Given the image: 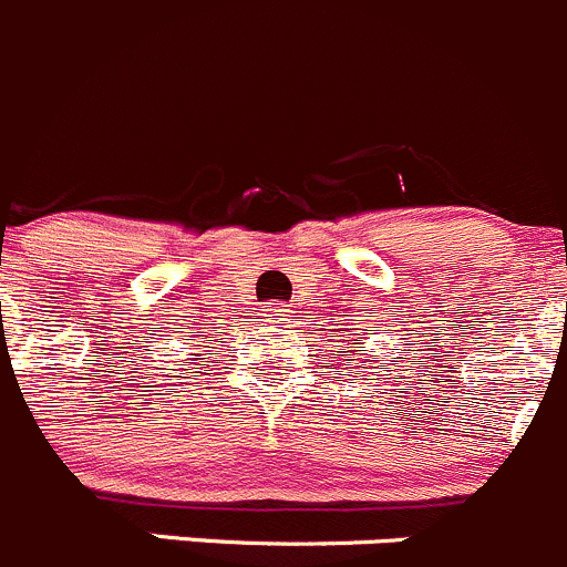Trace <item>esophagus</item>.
I'll return each instance as SVG.
<instances>
[{"label": "esophagus", "instance_id": "34e87169", "mask_svg": "<svg viewBox=\"0 0 567 567\" xmlns=\"http://www.w3.org/2000/svg\"><path fill=\"white\" fill-rule=\"evenodd\" d=\"M267 320H272V322L289 320L287 303H269V306H267Z\"/></svg>", "mask_w": 567, "mask_h": 567}]
</instances>
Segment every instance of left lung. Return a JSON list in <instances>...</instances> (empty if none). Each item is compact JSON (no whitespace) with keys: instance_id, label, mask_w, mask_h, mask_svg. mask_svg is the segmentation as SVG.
<instances>
[{"instance_id":"1","label":"left lung","mask_w":567,"mask_h":567,"mask_svg":"<svg viewBox=\"0 0 567 567\" xmlns=\"http://www.w3.org/2000/svg\"><path fill=\"white\" fill-rule=\"evenodd\" d=\"M348 342H350V339H348ZM353 344H359V339H355V342H353ZM348 361H350V359H348Z\"/></svg>"}]
</instances>
